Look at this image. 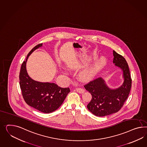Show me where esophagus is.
<instances>
[{
	"label": "esophagus",
	"mask_w": 147,
	"mask_h": 147,
	"mask_svg": "<svg viewBox=\"0 0 147 147\" xmlns=\"http://www.w3.org/2000/svg\"><path fill=\"white\" fill-rule=\"evenodd\" d=\"M75 90L77 92L80 93H83L85 91V90H84V89H83V88H76Z\"/></svg>",
	"instance_id": "1"
}]
</instances>
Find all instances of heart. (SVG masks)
I'll return each instance as SVG.
<instances>
[{"label": "heart", "mask_w": 147, "mask_h": 147, "mask_svg": "<svg viewBox=\"0 0 147 147\" xmlns=\"http://www.w3.org/2000/svg\"><path fill=\"white\" fill-rule=\"evenodd\" d=\"M104 61V59L101 57L95 61L93 65L86 67L80 72L78 76L80 80L82 81H88L91 80L96 75L99 67Z\"/></svg>", "instance_id": "obj_1"}]
</instances>
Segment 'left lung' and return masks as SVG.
<instances>
[{
    "mask_svg": "<svg viewBox=\"0 0 147 147\" xmlns=\"http://www.w3.org/2000/svg\"><path fill=\"white\" fill-rule=\"evenodd\" d=\"M113 62L123 71V84L117 88H109L101 77L84 85L92 95L87 105L88 110L98 117H104L117 112L124 104L130 92L131 79L128 63L121 55L113 51Z\"/></svg>",
    "mask_w": 147,
    "mask_h": 147,
    "instance_id": "left-lung-1",
    "label": "left lung"
}]
</instances>
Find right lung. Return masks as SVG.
Returning a JSON list of instances; mask_svg holds the SVG:
<instances>
[{
    "mask_svg": "<svg viewBox=\"0 0 147 147\" xmlns=\"http://www.w3.org/2000/svg\"><path fill=\"white\" fill-rule=\"evenodd\" d=\"M42 46V43L34 47L22 64L19 75L20 86L26 102L34 109L49 113L58 109L62 104L70 88H62L53 83H42L32 79L26 70V62L34 51Z\"/></svg>",
    "mask_w": 147,
    "mask_h": 147,
    "instance_id": "1",
    "label": "right lung"
}]
</instances>
